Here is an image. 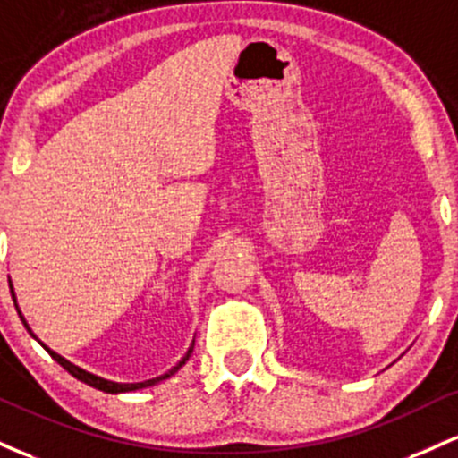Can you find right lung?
Masks as SVG:
<instances>
[{
	"label": "right lung",
	"mask_w": 458,
	"mask_h": 458,
	"mask_svg": "<svg viewBox=\"0 0 458 458\" xmlns=\"http://www.w3.org/2000/svg\"><path fill=\"white\" fill-rule=\"evenodd\" d=\"M10 294H13V301H14V307H17V311H19V305H17V298H14V290H13V285H10ZM19 318H21V322H23V327L28 328L30 331V335L32 337H36L34 333H32V328L28 327V322H25V318H23V313L19 311ZM40 342V340H38ZM40 346L45 348V351H47L49 354H51V359H54V361H58L60 366H63L66 372L71 374V377H75L77 381H81V383H86V385H90V387H95V389H99V392H106V394H125V392H136V389H142V387H151V385H156V383H160V381H164V378H168V377H173L174 372H177L179 368L183 366V363L188 361L190 359V354H192V348H194V342H192V346L188 348V352L183 354V359L182 361L177 363V366H174L173 369H168L166 374H162V377H156V378H151V381H145V383H114V381H107V378H101V377H97V374H90V372H86V369H81V368H77L75 363H71V361H66L64 357H60L58 352H54L51 351V348H47L45 346L43 342H40Z\"/></svg>",
	"instance_id": "right-lung-1"
}]
</instances>
